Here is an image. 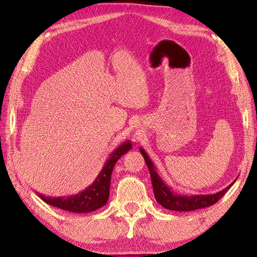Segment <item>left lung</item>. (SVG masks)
Listing matches in <instances>:
<instances>
[{
  "label": "left lung",
  "instance_id": "obj_1",
  "mask_svg": "<svg viewBox=\"0 0 257 257\" xmlns=\"http://www.w3.org/2000/svg\"><path fill=\"white\" fill-rule=\"evenodd\" d=\"M141 153L145 159V162L151 172L152 186H153L154 195L156 201H158L163 207L171 211H194L198 208H204L211 206L215 204L219 199L227 193L228 189L231 187L230 185L227 188L219 191V193L213 195H195V196H182V195H176L169 189V187L164 185V182L161 180L158 173L155 171V168L149 156L145 153L144 150L141 149Z\"/></svg>",
  "mask_w": 257,
  "mask_h": 257
}]
</instances>
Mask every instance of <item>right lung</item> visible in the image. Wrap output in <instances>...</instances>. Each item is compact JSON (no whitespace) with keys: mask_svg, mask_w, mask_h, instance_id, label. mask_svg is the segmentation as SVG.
Returning <instances> with one entry per match:
<instances>
[{"mask_svg":"<svg viewBox=\"0 0 257 257\" xmlns=\"http://www.w3.org/2000/svg\"><path fill=\"white\" fill-rule=\"evenodd\" d=\"M132 144L129 142L123 143L120 145L113 153L111 154L110 159L106 161L104 164V168L99 175L96 177V179L90 185L88 188H86L81 193L73 195L69 197H45L43 195H40L41 198L45 203L50 204L52 206L62 208L69 212L75 213H87L93 212L97 208L105 205L108 194H110V182H111V175L114 168V164L121 156L132 149Z\"/></svg>","mask_w":257,"mask_h":257,"instance_id":"1","label":"right lung"}]
</instances>
